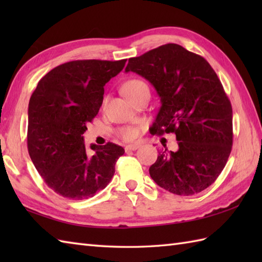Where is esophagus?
Instances as JSON below:
<instances>
[{
    "mask_svg": "<svg viewBox=\"0 0 262 262\" xmlns=\"http://www.w3.org/2000/svg\"><path fill=\"white\" fill-rule=\"evenodd\" d=\"M140 146H141L140 144H129V145H127L125 147V149H126V152L127 151H136V149Z\"/></svg>",
    "mask_w": 262,
    "mask_h": 262,
    "instance_id": "obj_1",
    "label": "esophagus"
}]
</instances>
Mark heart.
Segmentation results:
<instances>
[{"label":"heart","mask_w":262,"mask_h":262,"mask_svg":"<svg viewBox=\"0 0 262 262\" xmlns=\"http://www.w3.org/2000/svg\"><path fill=\"white\" fill-rule=\"evenodd\" d=\"M148 86L146 85L145 82H143L141 80H129L127 81L124 86H122V90H124L126 97L129 98L130 100L134 99L138 93H141L143 90H146ZM107 99H104L103 103H105ZM138 135V130L134 127H124L119 130V136L125 141H133L135 140Z\"/></svg>","instance_id":"heart-1"}]
</instances>
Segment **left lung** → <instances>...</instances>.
I'll return each instance as SVG.
<instances>
[{"label":"left lung","mask_w":262,"mask_h":262,"mask_svg":"<svg viewBox=\"0 0 262 262\" xmlns=\"http://www.w3.org/2000/svg\"><path fill=\"white\" fill-rule=\"evenodd\" d=\"M125 71L143 76L159 94L153 134L173 133L178 141V151L160 152L149 176L180 196L205 190L223 171L233 144L232 105L215 71L177 43L129 58Z\"/></svg>","instance_id":"obj_1"}]
</instances>
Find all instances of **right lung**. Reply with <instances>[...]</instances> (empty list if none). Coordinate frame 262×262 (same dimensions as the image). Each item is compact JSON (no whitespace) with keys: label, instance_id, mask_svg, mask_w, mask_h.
Returning <instances> with one entry per match:
<instances>
[{"label":"right lung","instance_id":"right-lung-1","mask_svg":"<svg viewBox=\"0 0 262 262\" xmlns=\"http://www.w3.org/2000/svg\"><path fill=\"white\" fill-rule=\"evenodd\" d=\"M126 59L64 63L38 82L28 108V151L46 185L72 200L93 197L107 187L125 149L114 143L90 146L83 134L99 113L105 83Z\"/></svg>","mask_w":262,"mask_h":262}]
</instances>
